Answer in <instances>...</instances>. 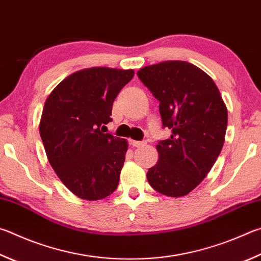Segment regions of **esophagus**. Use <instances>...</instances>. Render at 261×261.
<instances>
[{
	"label": "esophagus",
	"instance_id": "obj_1",
	"mask_svg": "<svg viewBox=\"0 0 261 261\" xmlns=\"http://www.w3.org/2000/svg\"><path fill=\"white\" fill-rule=\"evenodd\" d=\"M131 144H132V146H135V147H141V146H145V145H146V141H136V140H132Z\"/></svg>",
	"mask_w": 261,
	"mask_h": 261
}]
</instances>
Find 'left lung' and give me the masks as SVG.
<instances>
[{"label":"left lung","mask_w":261,"mask_h":261,"mask_svg":"<svg viewBox=\"0 0 261 261\" xmlns=\"http://www.w3.org/2000/svg\"><path fill=\"white\" fill-rule=\"evenodd\" d=\"M138 77L160 101L169 139L156 145L159 161L147 172L156 192L187 195L210 172L225 143L228 114L213 80L195 65L169 60L146 66Z\"/></svg>","instance_id":"obj_1"}]
</instances>
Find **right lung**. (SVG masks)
<instances>
[{"label":"right lung","instance_id":"obj_1","mask_svg":"<svg viewBox=\"0 0 261 261\" xmlns=\"http://www.w3.org/2000/svg\"><path fill=\"white\" fill-rule=\"evenodd\" d=\"M132 69L92 67L63 80L46 98L40 135L57 176L80 198L97 201L117 188L127 141L105 134L113 102Z\"/></svg>","mask_w":261,"mask_h":261}]
</instances>
